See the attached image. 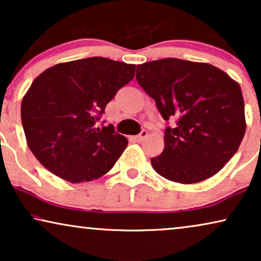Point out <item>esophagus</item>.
<instances>
[{
    "label": "esophagus",
    "mask_w": 261,
    "mask_h": 261,
    "mask_svg": "<svg viewBox=\"0 0 261 261\" xmlns=\"http://www.w3.org/2000/svg\"><path fill=\"white\" fill-rule=\"evenodd\" d=\"M147 134H148V132L144 129V130L141 132L140 134H139V135H137V137H135V140H137V141H142L146 137H147Z\"/></svg>",
    "instance_id": "esophagus-1"
}]
</instances>
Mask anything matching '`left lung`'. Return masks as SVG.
<instances>
[{
	"label": "left lung",
	"instance_id": "obj_1",
	"mask_svg": "<svg viewBox=\"0 0 261 261\" xmlns=\"http://www.w3.org/2000/svg\"><path fill=\"white\" fill-rule=\"evenodd\" d=\"M137 81L155 101L167 127L155 172L171 181L194 184L216 174L229 162L246 132L241 88L208 63L166 58L138 65Z\"/></svg>",
	"mask_w": 261,
	"mask_h": 261
}]
</instances>
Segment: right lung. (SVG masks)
<instances>
[{"label":"right lung","instance_id":"obj_1","mask_svg":"<svg viewBox=\"0 0 261 261\" xmlns=\"http://www.w3.org/2000/svg\"><path fill=\"white\" fill-rule=\"evenodd\" d=\"M134 74V64L102 57L59 63L39 74L21 102V121L41 165L71 183L109 172L128 140L112 124L96 122Z\"/></svg>","mask_w":261,"mask_h":261}]
</instances>
